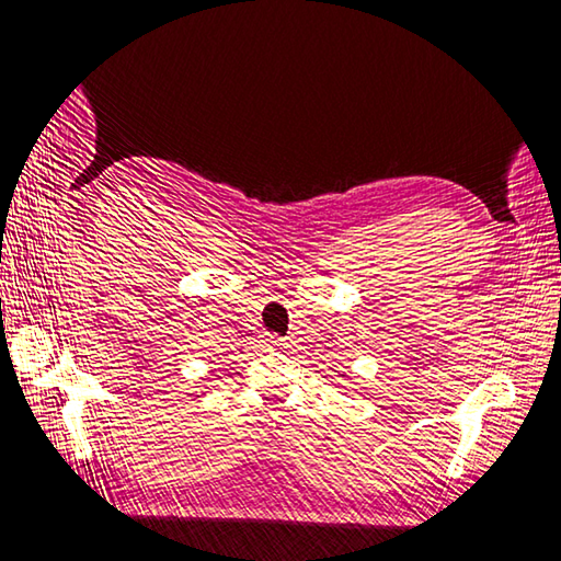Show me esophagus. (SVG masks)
Wrapping results in <instances>:
<instances>
[{
	"label": "esophagus",
	"instance_id": "obj_1",
	"mask_svg": "<svg viewBox=\"0 0 561 561\" xmlns=\"http://www.w3.org/2000/svg\"><path fill=\"white\" fill-rule=\"evenodd\" d=\"M266 346H268V348H280V346H283V339L268 336V339H266Z\"/></svg>",
	"mask_w": 561,
	"mask_h": 561
}]
</instances>
